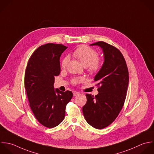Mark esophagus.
<instances>
[{
    "instance_id": "esophagus-1",
    "label": "esophagus",
    "mask_w": 154,
    "mask_h": 154,
    "mask_svg": "<svg viewBox=\"0 0 154 154\" xmlns=\"http://www.w3.org/2000/svg\"><path fill=\"white\" fill-rule=\"evenodd\" d=\"M72 93H73V95L74 96H76V95H79L80 94L79 92H77V91H73Z\"/></svg>"
}]
</instances>
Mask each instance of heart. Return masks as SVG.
<instances>
[{"mask_svg": "<svg viewBox=\"0 0 154 154\" xmlns=\"http://www.w3.org/2000/svg\"><path fill=\"white\" fill-rule=\"evenodd\" d=\"M73 56L77 58L85 67L88 68V71L91 74L97 73L101 69L102 63L101 60L98 59V53L93 48L86 45H81L78 47L72 53ZM69 57H65L61 62V68H65L69 61ZM83 80L82 78L74 79L72 82L74 84L81 82Z\"/></svg>", "mask_w": 154, "mask_h": 154, "instance_id": "1", "label": "heart"}]
</instances>
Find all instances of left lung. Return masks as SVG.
Instances as JSON below:
<instances>
[{
  "instance_id": "8db88e82",
  "label": "left lung",
  "mask_w": 154,
  "mask_h": 154,
  "mask_svg": "<svg viewBox=\"0 0 154 154\" xmlns=\"http://www.w3.org/2000/svg\"><path fill=\"white\" fill-rule=\"evenodd\" d=\"M90 45L100 47L104 62L94 80L98 94H86L87 102L82 111L86 122L97 129H103L117 118L124 106L128 89L129 75L125 60L116 47L103 41Z\"/></svg>"
}]
</instances>
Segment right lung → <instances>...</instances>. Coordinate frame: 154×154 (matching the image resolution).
Segmentation results:
<instances>
[{"mask_svg":"<svg viewBox=\"0 0 154 154\" xmlns=\"http://www.w3.org/2000/svg\"><path fill=\"white\" fill-rule=\"evenodd\" d=\"M68 47L46 44L30 57L24 75V86L30 109L38 122L47 128L60 124L65 115L72 92L54 88V77L60 72V57Z\"/></svg>","mask_w":154,"mask_h":154,"instance_id":"right-lung-1","label":"right lung"}]
</instances>
